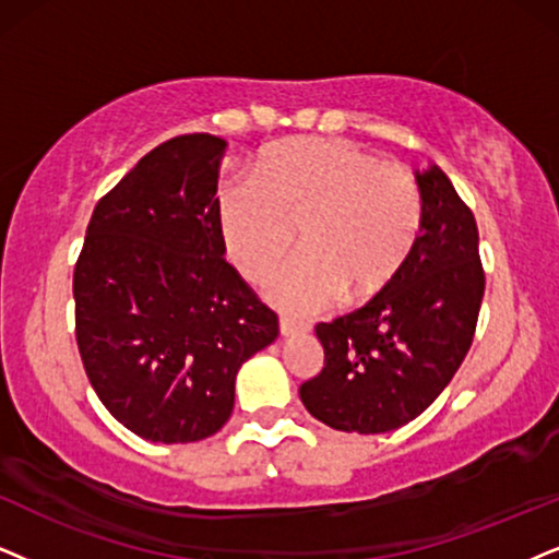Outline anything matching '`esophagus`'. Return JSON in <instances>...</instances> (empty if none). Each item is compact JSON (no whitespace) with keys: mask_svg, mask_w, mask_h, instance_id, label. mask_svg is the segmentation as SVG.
Listing matches in <instances>:
<instances>
[{"mask_svg":"<svg viewBox=\"0 0 559 559\" xmlns=\"http://www.w3.org/2000/svg\"><path fill=\"white\" fill-rule=\"evenodd\" d=\"M278 330H281V335H284V337H292V335H299V332L307 330V324H301V322H296V320H288V317H281Z\"/></svg>","mask_w":559,"mask_h":559,"instance_id":"esophagus-1","label":"esophagus"}]
</instances>
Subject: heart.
I'll return each mask as SVG.
<instances>
[{"label": "heart", "mask_w": 559, "mask_h": 559, "mask_svg": "<svg viewBox=\"0 0 559 559\" xmlns=\"http://www.w3.org/2000/svg\"><path fill=\"white\" fill-rule=\"evenodd\" d=\"M218 229L245 278L275 271L267 296L296 314L341 299L361 307L397 284L423 229V195L405 167L343 139H296L260 154L255 178L235 175L218 190Z\"/></svg>", "instance_id": "1"}]
</instances>
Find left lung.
I'll return each mask as SVG.
<instances>
[{
    "instance_id": "left-lung-1",
    "label": "left lung",
    "mask_w": 559,
    "mask_h": 559,
    "mask_svg": "<svg viewBox=\"0 0 559 559\" xmlns=\"http://www.w3.org/2000/svg\"><path fill=\"white\" fill-rule=\"evenodd\" d=\"M423 229L390 292L320 322L324 366L304 381V407L345 433H386L447 390L475 337L485 273L477 224L438 165L415 173Z\"/></svg>"
}]
</instances>
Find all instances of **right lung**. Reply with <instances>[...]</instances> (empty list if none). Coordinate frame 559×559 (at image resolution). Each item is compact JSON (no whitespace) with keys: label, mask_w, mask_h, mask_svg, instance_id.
I'll use <instances>...</instances> for the list:
<instances>
[{"label":"right lung","mask_w":559,"mask_h":559,"mask_svg":"<svg viewBox=\"0 0 559 559\" xmlns=\"http://www.w3.org/2000/svg\"><path fill=\"white\" fill-rule=\"evenodd\" d=\"M224 139L188 133L141 157L92 211L74 267L76 345L92 390L152 443L222 430L239 366L278 337V317L224 260Z\"/></svg>","instance_id":"1"}]
</instances>
